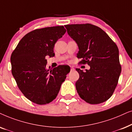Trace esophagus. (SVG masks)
Instances as JSON below:
<instances>
[{
  "mask_svg": "<svg viewBox=\"0 0 132 132\" xmlns=\"http://www.w3.org/2000/svg\"><path fill=\"white\" fill-rule=\"evenodd\" d=\"M74 70H75L74 68H73V67H71V71H74Z\"/></svg>",
  "mask_w": 132,
  "mask_h": 132,
  "instance_id": "34e87169",
  "label": "esophagus"
}]
</instances>
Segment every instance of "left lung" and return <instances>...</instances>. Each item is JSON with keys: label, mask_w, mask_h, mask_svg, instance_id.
Returning <instances> with one entry per match:
<instances>
[{"label": "left lung", "mask_w": 132, "mask_h": 132, "mask_svg": "<svg viewBox=\"0 0 132 132\" xmlns=\"http://www.w3.org/2000/svg\"><path fill=\"white\" fill-rule=\"evenodd\" d=\"M69 36L78 46L80 63L90 66L83 72L76 69L80 78L75 83L80 98L91 104L111 97L121 72L117 45L103 29L90 23L65 25Z\"/></svg>", "instance_id": "1"}]
</instances>
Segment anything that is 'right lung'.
<instances>
[{"mask_svg":"<svg viewBox=\"0 0 132 132\" xmlns=\"http://www.w3.org/2000/svg\"><path fill=\"white\" fill-rule=\"evenodd\" d=\"M63 26L37 29L26 34L11 56V72L26 98L43 105L53 101L59 94L70 67L46 66V56L52 57L54 45L66 32Z\"/></svg>","mask_w":132,"mask_h":132,"instance_id":"add662e5","label":"right lung"}]
</instances>
